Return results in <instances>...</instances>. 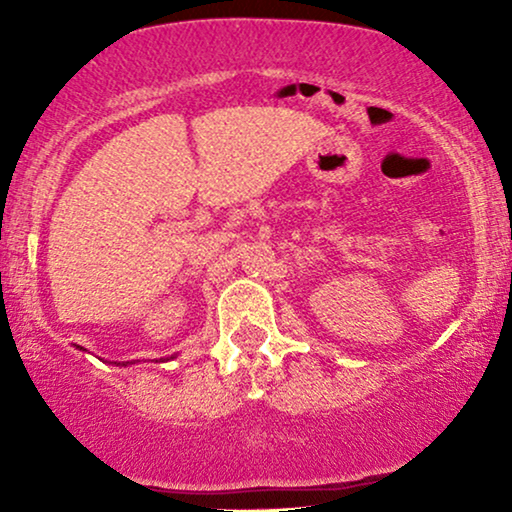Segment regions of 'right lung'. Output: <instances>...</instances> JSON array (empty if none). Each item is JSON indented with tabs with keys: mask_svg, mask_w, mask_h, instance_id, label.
<instances>
[{
	"mask_svg": "<svg viewBox=\"0 0 512 512\" xmlns=\"http://www.w3.org/2000/svg\"><path fill=\"white\" fill-rule=\"evenodd\" d=\"M123 366H125V363H123Z\"/></svg>",
	"mask_w": 512,
	"mask_h": 512,
	"instance_id": "add662e5",
	"label": "right lung"
}]
</instances>
